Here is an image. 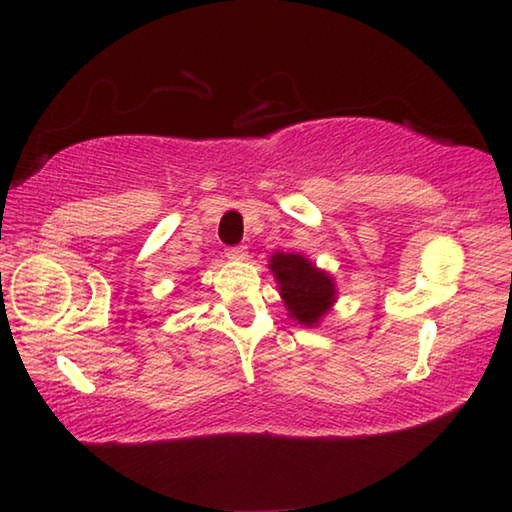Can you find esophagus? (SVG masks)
<instances>
[{"mask_svg":"<svg viewBox=\"0 0 512 512\" xmlns=\"http://www.w3.org/2000/svg\"><path fill=\"white\" fill-rule=\"evenodd\" d=\"M225 255H228L230 259H235V262H244V259L248 257V248L246 246H230V248H225Z\"/></svg>","mask_w":512,"mask_h":512,"instance_id":"obj_1","label":"esophagus"}]
</instances>
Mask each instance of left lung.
<instances>
[{
    "label": "left lung",
    "instance_id": "left-lung-1",
    "mask_svg": "<svg viewBox=\"0 0 512 512\" xmlns=\"http://www.w3.org/2000/svg\"><path fill=\"white\" fill-rule=\"evenodd\" d=\"M268 268L289 318L302 327L320 325L339 296L334 277L300 253H273Z\"/></svg>",
    "mask_w": 512,
    "mask_h": 512
}]
</instances>
